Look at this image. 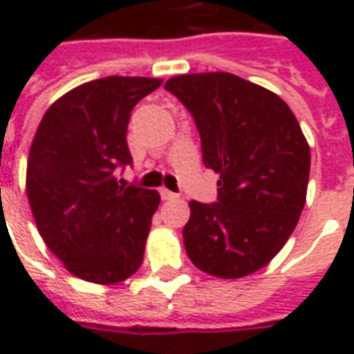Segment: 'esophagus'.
<instances>
[{
    "instance_id": "obj_1",
    "label": "esophagus",
    "mask_w": 354,
    "mask_h": 354,
    "mask_svg": "<svg viewBox=\"0 0 354 354\" xmlns=\"http://www.w3.org/2000/svg\"><path fill=\"white\" fill-rule=\"evenodd\" d=\"M161 199L162 201H172V199H176L178 195L176 193H172V192H169V189H167V187H161Z\"/></svg>"
}]
</instances>
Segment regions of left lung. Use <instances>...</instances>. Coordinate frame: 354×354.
<instances>
[{"label":"left lung","mask_w":354,"mask_h":354,"mask_svg":"<svg viewBox=\"0 0 354 354\" xmlns=\"http://www.w3.org/2000/svg\"><path fill=\"white\" fill-rule=\"evenodd\" d=\"M165 88L193 115L203 162L220 174L218 203H189L185 252L220 279L254 273L281 252L304 210L311 151L296 115L227 72L176 75Z\"/></svg>","instance_id":"1"}]
</instances>
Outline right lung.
Instances as JSON below:
<instances>
[{
  "label": "right lung",
  "instance_id": "add662e5",
  "mask_svg": "<svg viewBox=\"0 0 354 354\" xmlns=\"http://www.w3.org/2000/svg\"><path fill=\"white\" fill-rule=\"evenodd\" d=\"M162 80L109 75L60 96L30 147L26 193L39 235L75 277L115 284L144 260L159 193L119 185L131 165L127 127L132 108Z\"/></svg>",
  "mask_w": 354,
  "mask_h": 354
}]
</instances>
